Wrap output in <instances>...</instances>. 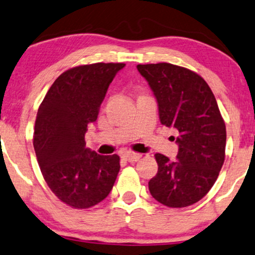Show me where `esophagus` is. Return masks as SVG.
I'll list each match as a JSON object with an SVG mask.
<instances>
[{
  "label": "esophagus",
  "mask_w": 255,
  "mask_h": 255,
  "mask_svg": "<svg viewBox=\"0 0 255 255\" xmlns=\"http://www.w3.org/2000/svg\"><path fill=\"white\" fill-rule=\"evenodd\" d=\"M124 157L128 161V162H135V161H138V160L141 159V154L131 153V151H128V153L125 154Z\"/></svg>",
  "instance_id": "34e87169"
}]
</instances>
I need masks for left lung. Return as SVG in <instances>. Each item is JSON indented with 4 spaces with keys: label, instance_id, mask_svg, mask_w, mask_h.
I'll return each mask as SVG.
<instances>
[{
    "label": "left lung",
    "instance_id": "obj_1",
    "mask_svg": "<svg viewBox=\"0 0 255 255\" xmlns=\"http://www.w3.org/2000/svg\"><path fill=\"white\" fill-rule=\"evenodd\" d=\"M159 107L160 122L179 131L176 160L155 154L157 173L148 182L151 196L167 207L201 200L217 181L225 161L226 126L207 82L170 63L137 64Z\"/></svg>",
    "mask_w": 255,
    "mask_h": 255
}]
</instances>
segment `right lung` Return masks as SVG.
Masks as SVG:
<instances>
[{
	"label": "right lung",
	"instance_id": "obj_1",
	"mask_svg": "<svg viewBox=\"0 0 255 255\" xmlns=\"http://www.w3.org/2000/svg\"><path fill=\"white\" fill-rule=\"evenodd\" d=\"M125 63H93L61 74L37 111L34 149L51 192L74 208H89L111 193L120 157L86 147L85 134Z\"/></svg>",
	"mask_w": 255,
	"mask_h": 255
}]
</instances>
